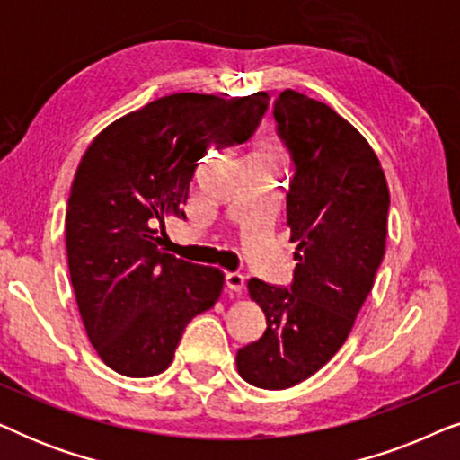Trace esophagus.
<instances>
[{
    "label": "esophagus",
    "instance_id": "obj_1",
    "mask_svg": "<svg viewBox=\"0 0 460 460\" xmlns=\"http://www.w3.org/2000/svg\"><path fill=\"white\" fill-rule=\"evenodd\" d=\"M226 280V288H230L232 293H241L243 287H244V276L238 274V272H228L224 276Z\"/></svg>",
    "mask_w": 460,
    "mask_h": 460
}]
</instances>
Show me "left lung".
<instances>
[{
  "label": "left lung",
  "mask_w": 460,
  "mask_h": 460,
  "mask_svg": "<svg viewBox=\"0 0 460 460\" xmlns=\"http://www.w3.org/2000/svg\"><path fill=\"white\" fill-rule=\"evenodd\" d=\"M276 134L291 156L287 224L297 243L291 288L249 280L266 331L236 354L238 375L287 389L318 373L348 339L385 255L389 190L381 163L331 106L285 90Z\"/></svg>",
  "instance_id": "obj_1"
}]
</instances>
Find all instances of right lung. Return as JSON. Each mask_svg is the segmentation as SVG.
<instances>
[{
  "label": "right lung",
  "instance_id": "right-lung-1",
  "mask_svg": "<svg viewBox=\"0 0 460 460\" xmlns=\"http://www.w3.org/2000/svg\"><path fill=\"white\" fill-rule=\"evenodd\" d=\"M268 102L266 92L172 93L117 119L85 150L65 222L68 272L87 337L115 373H163L186 324L219 299L224 274L165 253L159 228L186 217L207 150L247 142Z\"/></svg>",
  "mask_w": 460,
  "mask_h": 460
}]
</instances>
